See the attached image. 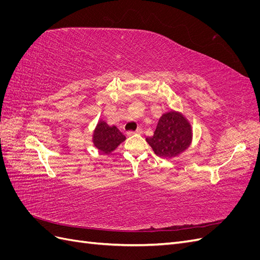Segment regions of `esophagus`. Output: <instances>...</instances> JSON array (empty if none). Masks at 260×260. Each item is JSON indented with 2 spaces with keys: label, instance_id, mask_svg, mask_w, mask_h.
<instances>
[{
  "label": "esophagus",
  "instance_id": "obj_1",
  "mask_svg": "<svg viewBox=\"0 0 260 260\" xmlns=\"http://www.w3.org/2000/svg\"><path fill=\"white\" fill-rule=\"evenodd\" d=\"M141 133H142V129L141 128H138L136 131H128L127 132V136H133V135H141Z\"/></svg>",
  "mask_w": 260,
  "mask_h": 260
}]
</instances>
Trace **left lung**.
<instances>
[{"label":"left lung","mask_w":260,"mask_h":260,"mask_svg":"<svg viewBox=\"0 0 260 260\" xmlns=\"http://www.w3.org/2000/svg\"><path fill=\"white\" fill-rule=\"evenodd\" d=\"M192 137V127L186 118L180 112L170 111L159 118L154 135L146 138V142L158 157L172 158L188 148Z\"/></svg>","instance_id":"8db88e82"}]
</instances>
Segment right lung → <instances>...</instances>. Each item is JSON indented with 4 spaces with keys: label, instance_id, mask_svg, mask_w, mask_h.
Here are the masks:
<instances>
[{
    "label": "right lung",
    "instance_id": "1",
    "mask_svg": "<svg viewBox=\"0 0 260 260\" xmlns=\"http://www.w3.org/2000/svg\"><path fill=\"white\" fill-rule=\"evenodd\" d=\"M125 140V137L116 125H109L106 121L100 120L93 131V144L101 152L109 154Z\"/></svg>",
    "mask_w": 260,
    "mask_h": 260
}]
</instances>
